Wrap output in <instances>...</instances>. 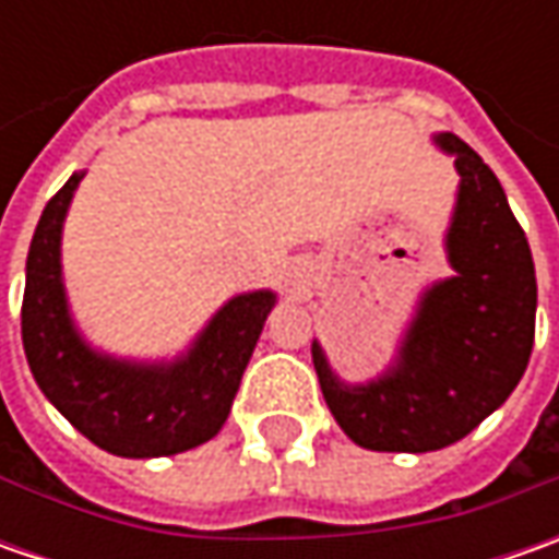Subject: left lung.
<instances>
[{
    "instance_id": "obj_1",
    "label": "left lung",
    "mask_w": 559,
    "mask_h": 559,
    "mask_svg": "<svg viewBox=\"0 0 559 559\" xmlns=\"http://www.w3.org/2000/svg\"><path fill=\"white\" fill-rule=\"evenodd\" d=\"M461 174L448 233L454 280L426 295L401 360L370 385H342L320 345L313 367L345 436L370 451L423 454L469 436L526 373L535 342V264L491 167L457 136H441Z\"/></svg>"
}]
</instances>
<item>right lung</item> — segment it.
<instances>
[{"mask_svg": "<svg viewBox=\"0 0 559 559\" xmlns=\"http://www.w3.org/2000/svg\"><path fill=\"white\" fill-rule=\"evenodd\" d=\"M83 174L55 192L33 233L21 305V338L43 395L86 439L118 457H167L221 432L273 295H239L211 320L186 360L130 367L93 355L68 320L58 242Z\"/></svg>", "mask_w": 559, "mask_h": 559, "instance_id": "obj_1", "label": "right lung"}]
</instances>
